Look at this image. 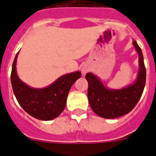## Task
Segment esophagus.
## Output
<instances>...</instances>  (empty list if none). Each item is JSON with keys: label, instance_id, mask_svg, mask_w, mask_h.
I'll use <instances>...</instances> for the list:
<instances>
[{"label": "esophagus", "instance_id": "1", "mask_svg": "<svg viewBox=\"0 0 156 156\" xmlns=\"http://www.w3.org/2000/svg\"><path fill=\"white\" fill-rule=\"evenodd\" d=\"M89 67H88L87 65H84L83 67H82V74H86V73L89 71Z\"/></svg>", "mask_w": 156, "mask_h": 156}]
</instances>
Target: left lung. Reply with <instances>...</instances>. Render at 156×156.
<instances>
[{"label":"left lung","mask_w":156,"mask_h":156,"mask_svg":"<svg viewBox=\"0 0 156 156\" xmlns=\"http://www.w3.org/2000/svg\"><path fill=\"white\" fill-rule=\"evenodd\" d=\"M133 44L139 55V71L134 82L119 89H109L93 73H87L88 99L89 105L97 115L104 119H115L134 108L140 101L146 82V69L142 51L136 41Z\"/></svg>","instance_id":"left-lung-1"}]
</instances>
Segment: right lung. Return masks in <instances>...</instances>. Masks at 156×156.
<instances>
[{"instance_id":"obj_1","label":"right lung","mask_w":156,"mask_h":156,"mask_svg":"<svg viewBox=\"0 0 156 156\" xmlns=\"http://www.w3.org/2000/svg\"><path fill=\"white\" fill-rule=\"evenodd\" d=\"M16 54L12 68L11 82L13 92L20 106L30 115L39 120L49 121L64 110L67 95L73 84L81 78L80 71L59 77L50 86L41 89L31 88L22 82L16 72Z\"/></svg>"}]
</instances>
